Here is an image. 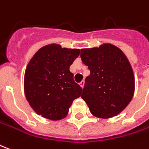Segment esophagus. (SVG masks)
Returning <instances> with one entry per match:
<instances>
[{
	"mask_svg": "<svg viewBox=\"0 0 149 149\" xmlns=\"http://www.w3.org/2000/svg\"><path fill=\"white\" fill-rule=\"evenodd\" d=\"M84 84H85V81H81V82L79 83V85L81 86V87H82V88L83 86H84Z\"/></svg>",
	"mask_w": 149,
	"mask_h": 149,
	"instance_id": "obj_1",
	"label": "esophagus"
}]
</instances>
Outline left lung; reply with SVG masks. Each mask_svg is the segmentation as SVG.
<instances>
[{
    "label": "left lung",
    "instance_id": "obj_1",
    "mask_svg": "<svg viewBox=\"0 0 149 149\" xmlns=\"http://www.w3.org/2000/svg\"><path fill=\"white\" fill-rule=\"evenodd\" d=\"M81 58L91 72L81 97L94 116L100 118L117 116L134 95V77L129 60L112 44L81 49Z\"/></svg>",
    "mask_w": 149,
    "mask_h": 149
}]
</instances>
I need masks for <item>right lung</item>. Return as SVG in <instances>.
Segmentation results:
<instances>
[{"instance_id": "right-lung-1", "label": "right lung", "mask_w": 149, "mask_h": 149, "mask_svg": "<svg viewBox=\"0 0 149 149\" xmlns=\"http://www.w3.org/2000/svg\"><path fill=\"white\" fill-rule=\"evenodd\" d=\"M79 49L50 44L40 48L28 63L24 75V93L30 106L43 117L57 121L66 117L82 88L74 81L69 67Z\"/></svg>"}]
</instances>
